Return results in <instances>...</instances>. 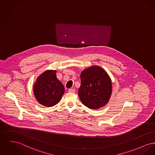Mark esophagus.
Segmentation results:
<instances>
[{"label": "esophagus", "instance_id": "esophagus-1", "mask_svg": "<svg viewBox=\"0 0 155 155\" xmlns=\"http://www.w3.org/2000/svg\"><path fill=\"white\" fill-rule=\"evenodd\" d=\"M68 92H75V88H70L68 90Z\"/></svg>", "mask_w": 155, "mask_h": 155}]
</instances>
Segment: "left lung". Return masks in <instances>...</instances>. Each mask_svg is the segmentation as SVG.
<instances>
[{
  "mask_svg": "<svg viewBox=\"0 0 155 155\" xmlns=\"http://www.w3.org/2000/svg\"><path fill=\"white\" fill-rule=\"evenodd\" d=\"M78 95L82 104L90 109H98L109 101L112 82L108 74L99 66H92L82 71Z\"/></svg>",
  "mask_w": 155,
  "mask_h": 155,
  "instance_id": "1",
  "label": "left lung"
}]
</instances>
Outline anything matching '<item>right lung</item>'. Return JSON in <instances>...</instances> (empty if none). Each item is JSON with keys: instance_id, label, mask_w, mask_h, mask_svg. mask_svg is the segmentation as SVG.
Segmentation results:
<instances>
[{"instance_id": "right-lung-1", "label": "right lung", "mask_w": 155, "mask_h": 155, "mask_svg": "<svg viewBox=\"0 0 155 155\" xmlns=\"http://www.w3.org/2000/svg\"><path fill=\"white\" fill-rule=\"evenodd\" d=\"M33 91L40 104L50 107L60 102L65 89L63 84L57 78L56 71L47 70L37 78Z\"/></svg>"}]
</instances>
